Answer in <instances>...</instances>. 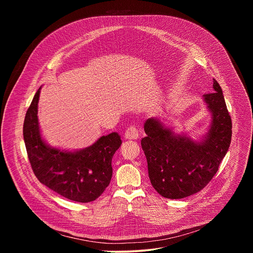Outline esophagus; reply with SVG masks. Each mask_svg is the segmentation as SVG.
I'll return each instance as SVG.
<instances>
[{
  "mask_svg": "<svg viewBox=\"0 0 253 253\" xmlns=\"http://www.w3.org/2000/svg\"><path fill=\"white\" fill-rule=\"evenodd\" d=\"M139 137V132L137 130V128H135L134 126H130L129 128H127L126 132H125V138L128 140H136Z\"/></svg>",
  "mask_w": 253,
  "mask_h": 253,
  "instance_id": "34e87169",
  "label": "esophagus"
}]
</instances>
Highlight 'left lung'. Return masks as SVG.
Returning a JSON list of instances; mask_svg holds the SVG:
<instances>
[{
    "label": "left lung",
    "mask_w": 253,
    "mask_h": 253,
    "mask_svg": "<svg viewBox=\"0 0 253 253\" xmlns=\"http://www.w3.org/2000/svg\"><path fill=\"white\" fill-rule=\"evenodd\" d=\"M211 115L207 132L193 139L178 134L158 118L144 124L141 146L154 189L163 197L181 199L203 189L218 170L231 142L232 123L222 89L213 79L212 93L203 95Z\"/></svg>",
    "instance_id": "1"
}]
</instances>
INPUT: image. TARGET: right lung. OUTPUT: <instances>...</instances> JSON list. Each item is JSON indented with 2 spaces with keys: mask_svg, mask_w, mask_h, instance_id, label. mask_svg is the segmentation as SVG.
I'll return each mask as SVG.
<instances>
[{
  "mask_svg": "<svg viewBox=\"0 0 253 253\" xmlns=\"http://www.w3.org/2000/svg\"><path fill=\"white\" fill-rule=\"evenodd\" d=\"M41 88L36 92L26 113L23 135L32 169L39 181L77 202L97 199L112 178V158L122 144L120 135L112 132L101 136L91 146L80 150H61L43 139L38 103Z\"/></svg>",
  "mask_w": 253,
  "mask_h": 253,
  "instance_id": "1",
  "label": "right lung"
}]
</instances>
